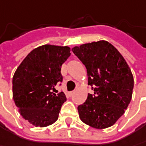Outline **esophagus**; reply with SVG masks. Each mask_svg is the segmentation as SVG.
<instances>
[{"instance_id": "esophagus-1", "label": "esophagus", "mask_w": 146, "mask_h": 146, "mask_svg": "<svg viewBox=\"0 0 146 146\" xmlns=\"http://www.w3.org/2000/svg\"><path fill=\"white\" fill-rule=\"evenodd\" d=\"M74 93H75V92H70L68 93V96H73V95H74Z\"/></svg>"}]
</instances>
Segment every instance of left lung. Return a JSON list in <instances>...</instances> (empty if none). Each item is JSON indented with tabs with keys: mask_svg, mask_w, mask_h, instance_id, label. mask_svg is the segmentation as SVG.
Instances as JSON below:
<instances>
[{
	"mask_svg": "<svg viewBox=\"0 0 146 146\" xmlns=\"http://www.w3.org/2000/svg\"><path fill=\"white\" fill-rule=\"evenodd\" d=\"M86 66L94 94L78 107L81 120L92 127L113 126L130 104L134 79L127 63L106 41H93L72 49Z\"/></svg>",
	"mask_w": 146,
	"mask_h": 146,
	"instance_id": "left-lung-1",
	"label": "left lung"
}]
</instances>
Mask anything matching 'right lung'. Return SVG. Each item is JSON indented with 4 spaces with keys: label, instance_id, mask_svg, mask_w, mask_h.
<instances>
[{
    "label": "right lung",
    "instance_id": "obj_1",
    "mask_svg": "<svg viewBox=\"0 0 146 146\" xmlns=\"http://www.w3.org/2000/svg\"><path fill=\"white\" fill-rule=\"evenodd\" d=\"M70 54L68 46L43 45L33 50L17 68L13 99L21 116L33 126L47 127L58 119L66 96L63 92H53L63 81L61 66Z\"/></svg>",
    "mask_w": 146,
    "mask_h": 146
}]
</instances>
